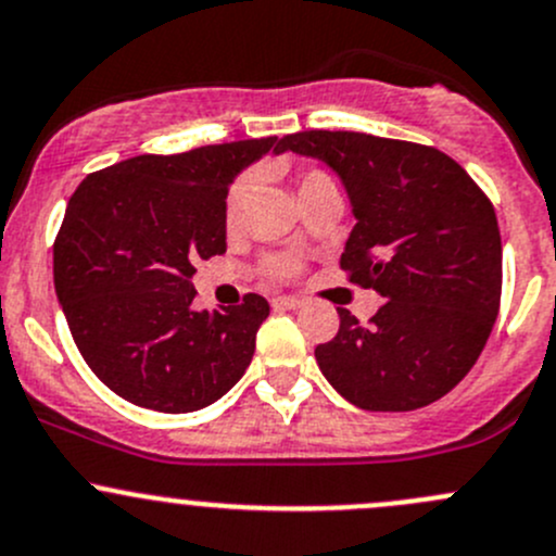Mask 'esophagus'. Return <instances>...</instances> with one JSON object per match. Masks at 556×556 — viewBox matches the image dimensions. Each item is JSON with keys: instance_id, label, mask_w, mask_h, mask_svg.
Segmentation results:
<instances>
[{"instance_id": "34e87169", "label": "esophagus", "mask_w": 556, "mask_h": 556, "mask_svg": "<svg viewBox=\"0 0 556 556\" xmlns=\"http://www.w3.org/2000/svg\"><path fill=\"white\" fill-rule=\"evenodd\" d=\"M273 307L276 311H296V307H302V300H296V296H278V300H273Z\"/></svg>"}]
</instances>
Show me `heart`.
Listing matches in <instances>:
<instances>
[{"label":"heart","instance_id":"1","mask_svg":"<svg viewBox=\"0 0 556 556\" xmlns=\"http://www.w3.org/2000/svg\"><path fill=\"white\" fill-rule=\"evenodd\" d=\"M320 181H331V179L324 174V170H307V174H302V179H300V192L311 190V187L320 185ZM251 190H254V174L238 176L236 185H232L230 192H227V203H225L227 222L238 219L240 211H243V205H245V200H249ZM291 267H294V262H291V260H273L270 262L273 273H289Z\"/></svg>","mask_w":556,"mask_h":556}]
</instances>
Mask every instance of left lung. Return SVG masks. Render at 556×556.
<instances>
[{"label":"left lung","instance_id":"obj_1","mask_svg":"<svg viewBox=\"0 0 556 556\" xmlns=\"http://www.w3.org/2000/svg\"><path fill=\"white\" fill-rule=\"evenodd\" d=\"M276 152L340 176L356 219L340 265L386 300L366 326L337 307L340 331L316 348L324 377L366 412L439 402L477 364L501 305L503 249L488 194L447 154L412 141L305 130Z\"/></svg>","mask_w":556,"mask_h":556}]
</instances>
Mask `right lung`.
I'll use <instances>...</instances> for the list:
<instances>
[{"label": "right lung", "mask_w": 556, "mask_h": 556, "mask_svg": "<svg viewBox=\"0 0 556 556\" xmlns=\"http://www.w3.org/2000/svg\"><path fill=\"white\" fill-rule=\"evenodd\" d=\"M278 139L139 154L90 174L53 245L55 296L85 364L125 402L181 415L245 375L265 296L194 311V262L227 251V192Z\"/></svg>", "instance_id": "1"}]
</instances>
